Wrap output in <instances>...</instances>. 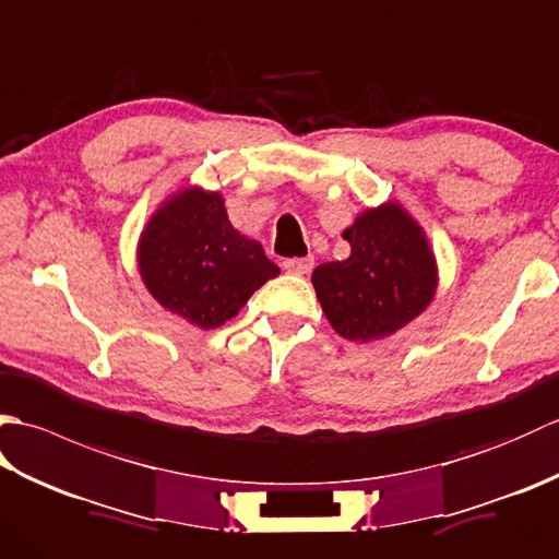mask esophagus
<instances>
[{"label": "esophagus", "mask_w": 559, "mask_h": 559, "mask_svg": "<svg viewBox=\"0 0 559 559\" xmlns=\"http://www.w3.org/2000/svg\"><path fill=\"white\" fill-rule=\"evenodd\" d=\"M314 266V259L312 257H305V259H286L283 261V269L288 273H295V276H305V273H310Z\"/></svg>", "instance_id": "1"}]
</instances>
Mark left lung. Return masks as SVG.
<instances>
[{"label": "left lung", "instance_id": "obj_1", "mask_svg": "<svg viewBox=\"0 0 559 559\" xmlns=\"http://www.w3.org/2000/svg\"><path fill=\"white\" fill-rule=\"evenodd\" d=\"M350 257L312 271L317 300L338 336L370 343L420 317L439 286L423 225L399 201L360 211L343 230Z\"/></svg>", "mask_w": 559, "mask_h": 559}]
</instances>
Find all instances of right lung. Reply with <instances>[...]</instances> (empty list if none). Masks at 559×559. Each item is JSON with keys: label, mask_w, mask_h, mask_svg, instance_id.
<instances>
[{"label": "right lung", "mask_w": 559, "mask_h": 559, "mask_svg": "<svg viewBox=\"0 0 559 559\" xmlns=\"http://www.w3.org/2000/svg\"><path fill=\"white\" fill-rule=\"evenodd\" d=\"M136 266L153 300L204 331L237 317L281 273L261 242L233 228L223 194L199 185L175 189L151 213Z\"/></svg>", "instance_id": "1"}]
</instances>
